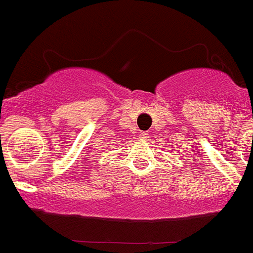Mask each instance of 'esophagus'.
I'll return each mask as SVG.
<instances>
[{
	"mask_svg": "<svg viewBox=\"0 0 253 253\" xmlns=\"http://www.w3.org/2000/svg\"><path fill=\"white\" fill-rule=\"evenodd\" d=\"M139 136L141 140H148L149 139V132H140Z\"/></svg>",
	"mask_w": 253,
	"mask_h": 253,
	"instance_id": "esophagus-1",
	"label": "esophagus"
}]
</instances>
